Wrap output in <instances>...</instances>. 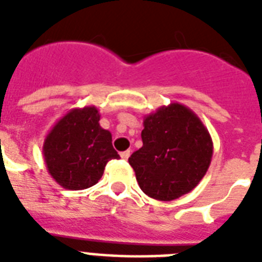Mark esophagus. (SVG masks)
<instances>
[{"label":"esophagus","instance_id":"obj_1","mask_svg":"<svg viewBox=\"0 0 262 262\" xmlns=\"http://www.w3.org/2000/svg\"><path fill=\"white\" fill-rule=\"evenodd\" d=\"M132 152L130 151H125V152H121V158H122L123 160H127L129 159V156H130Z\"/></svg>","mask_w":262,"mask_h":262}]
</instances>
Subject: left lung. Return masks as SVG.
Here are the masks:
<instances>
[{"instance_id":"8db88e82","label":"left lung","mask_w":262,"mask_h":262,"mask_svg":"<svg viewBox=\"0 0 262 262\" xmlns=\"http://www.w3.org/2000/svg\"><path fill=\"white\" fill-rule=\"evenodd\" d=\"M143 147L129 158L141 190L159 201L191 191L207 174L213 143L194 111L170 103L144 117Z\"/></svg>"}]
</instances>
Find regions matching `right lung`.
Instances as JSON below:
<instances>
[{
	"label": "right lung",
	"instance_id": "1",
	"mask_svg": "<svg viewBox=\"0 0 262 262\" xmlns=\"http://www.w3.org/2000/svg\"><path fill=\"white\" fill-rule=\"evenodd\" d=\"M95 106L72 108L55 122L43 143L49 174L59 186L83 190L102 178L108 160L118 159L111 133L100 126Z\"/></svg>",
	"mask_w": 262,
	"mask_h": 262
}]
</instances>
